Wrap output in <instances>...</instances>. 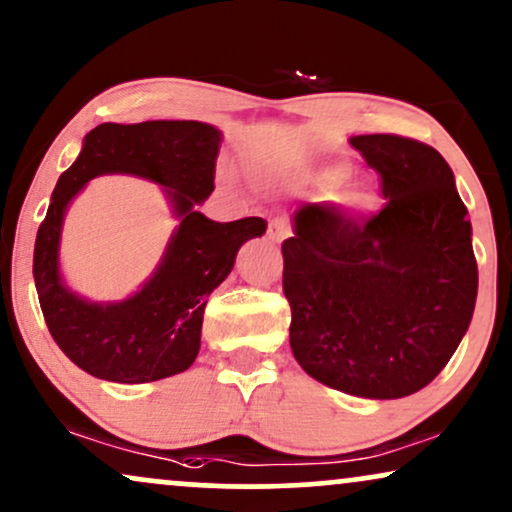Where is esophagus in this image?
<instances>
[{
    "label": "esophagus",
    "mask_w": 512,
    "mask_h": 512,
    "mask_svg": "<svg viewBox=\"0 0 512 512\" xmlns=\"http://www.w3.org/2000/svg\"><path fill=\"white\" fill-rule=\"evenodd\" d=\"M290 222L286 217H274L269 222V229H267V236H269V241H274V243H281L283 238H288L290 236Z\"/></svg>",
    "instance_id": "34e87169"
}]
</instances>
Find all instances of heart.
<instances>
[{"mask_svg":"<svg viewBox=\"0 0 512 512\" xmlns=\"http://www.w3.org/2000/svg\"><path fill=\"white\" fill-rule=\"evenodd\" d=\"M335 174H338V172H331V174H328V177H335Z\"/></svg>","mask_w":512,"mask_h":512,"instance_id":"heart-1","label":"heart"}]
</instances>
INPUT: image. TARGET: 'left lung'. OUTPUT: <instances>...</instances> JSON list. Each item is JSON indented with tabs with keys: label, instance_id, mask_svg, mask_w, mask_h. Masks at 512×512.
<instances>
[{
	"label": "left lung",
	"instance_id": "1",
	"mask_svg": "<svg viewBox=\"0 0 512 512\" xmlns=\"http://www.w3.org/2000/svg\"><path fill=\"white\" fill-rule=\"evenodd\" d=\"M385 205H304L283 241L290 347L319 383L366 399L423 390L454 357L477 300L472 226L451 167L399 134L349 139Z\"/></svg>",
	"mask_w": 512,
	"mask_h": 512
}]
</instances>
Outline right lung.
I'll use <instances>...</instances> for the list:
<instances>
[{"mask_svg":"<svg viewBox=\"0 0 512 512\" xmlns=\"http://www.w3.org/2000/svg\"><path fill=\"white\" fill-rule=\"evenodd\" d=\"M222 132L196 120L103 122L84 137L80 155L56 181L37 229L32 276L47 328L82 371L111 383H153L186 371L198 357L205 304L234 269L245 241L262 236V217L212 222L196 210L215 191ZM137 173L165 185L182 219L151 282L125 303H84L57 276L62 212L99 173Z\"/></svg>","mask_w":512,"mask_h":512,"instance_id":"obj_1","label":"right lung"}]
</instances>
